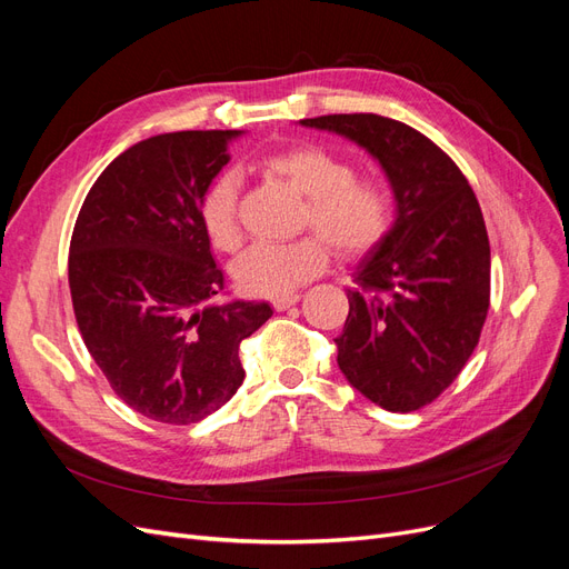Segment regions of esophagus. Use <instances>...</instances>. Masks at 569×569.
Segmentation results:
<instances>
[{"label":"esophagus","mask_w":569,"mask_h":569,"mask_svg":"<svg viewBox=\"0 0 569 569\" xmlns=\"http://www.w3.org/2000/svg\"><path fill=\"white\" fill-rule=\"evenodd\" d=\"M301 299V295H299V291H291V295H282V297H274L272 299V306L274 308H278V311H287V308L289 306H295L297 301Z\"/></svg>","instance_id":"1"}]
</instances>
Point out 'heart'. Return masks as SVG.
Segmentation results:
<instances>
[{
	"instance_id": "obj_1",
	"label": "heart",
	"mask_w": 569,
	"mask_h": 569,
	"mask_svg": "<svg viewBox=\"0 0 569 569\" xmlns=\"http://www.w3.org/2000/svg\"><path fill=\"white\" fill-rule=\"evenodd\" d=\"M261 166L306 197L303 226L316 228L337 253L358 256L387 234L393 218L389 184L375 176H353V163L341 153L320 144H297L268 153ZM237 194L234 170H222L201 194V228L220 251L239 244ZM323 240L306 234L284 244L256 242L234 261L232 278L253 297L291 295L327 266Z\"/></svg>"
}]
</instances>
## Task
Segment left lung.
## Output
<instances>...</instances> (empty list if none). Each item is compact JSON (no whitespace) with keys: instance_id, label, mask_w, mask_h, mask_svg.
I'll return each instance as SVG.
<instances>
[{"instance_id":"8db88e82","label":"left lung","mask_w":569,"mask_h":569,"mask_svg":"<svg viewBox=\"0 0 569 569\" xmlns=\"http://www.w3.org/2000/svg\"><path fill=\"white\" fill-rule=\"evenodd\" d=\"M299 123L363 147L389 180L396 218L353 268L337 363L372 403L418 410L460 375L487 320L491 251L477 197L432 140L399 120L335 113Z\"/></svg>"}]
</instances>
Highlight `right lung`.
I'll use <instances>...</instances> for the list:
<instances>
[{
  "instance_id": "1",
  "label": "right lung",
  "mask_w": 569,
  "mask_h": 569,
  "mask_svg": "<svg viewBox=\"0 0 569 569\" xmlns=\"http://www.w3.org/2000/svg\"><path fill=\"white\" fill-rule=\"evenodd\" d=\"M242 130L149 137L116 157L84 197L68 284L84 347L140 416L192 425L244 382L239 343L272 308L209 303L222 270L199 220L203 189Z\"/></svg>"
}]
</instances>
